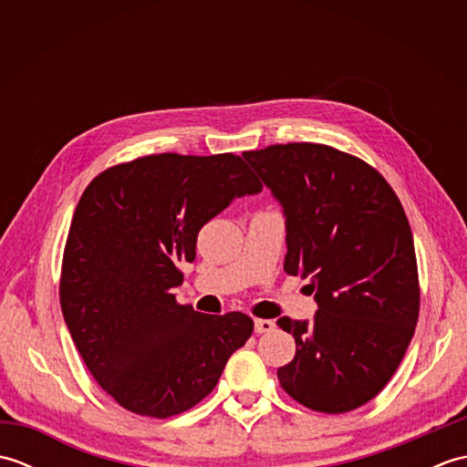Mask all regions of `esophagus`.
<instances>
[{"label":"esophagus","instance_id":"esophagus-1","mask_svg":"<svg viewBox=\"0 0 467 467\" xmlns=\"http://www.w3.org/2000/svg\"><path fill=\"white\" fill-rule=\"evenodd\" d=\"M275 329V321L271 319H254V331L256 333H269Z\"/></svg>","mask_w":467,"mask_h":467}]
</instances>
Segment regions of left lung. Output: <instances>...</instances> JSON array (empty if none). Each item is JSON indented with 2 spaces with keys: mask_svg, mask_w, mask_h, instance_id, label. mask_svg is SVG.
I'll return each instance as SVG.
<instances>
[{
  "mask_svg": "<svg viewBox=\"0 0 467 467\" xmlns=\"http://www.w3.org/2000/svg\"><path fill=\"white\" fill-rule=\"evenodd\" d=\"M285 208V273L309 276L313 323L295 337L283 389L305 408L345 413L371 401L403 359L420 317L413 234L398 194L361 158L289 142L243 152Z\"/></svg>",
  "mask_w": 467,
  "mask_h": 467,
  "instance_id": "left-lung-1",
  "label": "left lung"
}]
</instances>
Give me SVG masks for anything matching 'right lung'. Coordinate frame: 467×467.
Segmentation results:
<instances>
[{"label": "right lung", "mask_w": 467, "mask_h": 467, "mask_svg": "<svg viewBox=\"0 0 467 467\" xmlns=\"http://www.w3.org/2000/svg\"><path fill=\"white\" fill-rule=\"evenodd\" d=\"M261 188L231 152L148 154L86 186L64 246L59 305L88 371L124 410L166 420L194 408L253 335L249 315L198 313L172 289L201 228Z\"/></svg>", "instance_id": "add662e5"}]
</instances>
